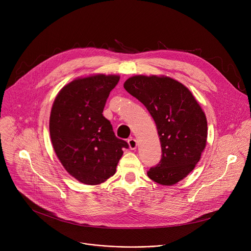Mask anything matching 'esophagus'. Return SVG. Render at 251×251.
<instances>
[{"instance_id":"obj_1","label":"esophagus","mask_w":251,"mask_h":251,"mask_svg":"<svg viewBox=\"0 0 251 251\" xmlns=\"http://www.w3.org/2000/svg\"><path fill=\"white\" fill-rule=\"evenodd\" d=\"M127 142H128V146H129L130 150H135L137 148V141L134 138L131 137L130 139H128Z\"/></svg>"}]
</instances>
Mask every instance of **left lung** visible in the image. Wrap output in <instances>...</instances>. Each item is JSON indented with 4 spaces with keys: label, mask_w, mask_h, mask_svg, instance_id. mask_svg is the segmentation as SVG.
Wrapping results in <instances>:
<instances>
[{
    "label": "left lung",
    "mask_w": 251,
    "mask_h": 251,
    "mask_svg": "<svg viewBox=\"0 0 251 251\" xmlns=\"http://www.w3.org/2000/svg\"><path fill=\"white\" fill-rule=\"evenodd\" d=\"M124 88L146 105L160 137L162 160L148 176L161 185H174L195 168L205 149L204 112L192 92L169 76L135 75Z\"/></svg>",
    "instance_id": "obj_1"
}]
</instances>
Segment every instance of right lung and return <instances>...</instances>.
I'll use <instances>...</instances> for the list:
<instances>
[{
  "mask_svg": "<svg viewBox=\"0 0 251 251\" xmlns=\"http://www.w3.org/2000/svg\"><path fill=\"white\" fill-rule=\"evenodd\" d=\"M119 79L112 74L75 78L58 92L50 110L52 148L65 170L86 185H99L113 176L128 148L102 115Z\"/></svg>",
  "mask_w": 251,
  "mask_h": 251,
  "instance_id": "right-lung-1",
  "label": "right lung"
}]
</instances>
